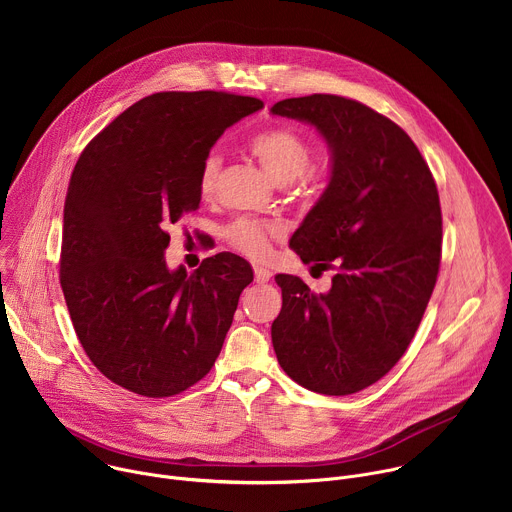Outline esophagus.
<instances>
[{"instance_id": "esophagus-1", "label": "esophagus", "mask_w": 512, "mask_h": 512, "mask_svg": "<svg viewBox=\"0 0 512 512\" xmlns=\"http://www.w3.org/2000/svg\"><path fill=\"white\" fill-rule=\"evenodd\" d=\"M255 281L257 283H267L269 279H271V271L267 269V267H259V265H255Z\"/></svg>"}]
</instances>
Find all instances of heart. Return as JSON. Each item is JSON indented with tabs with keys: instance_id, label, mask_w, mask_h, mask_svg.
<instances>
[{
	"instance_id": "1",
	"label": "heart",
	"mask_w": 512,
	"mask_h": 512,
	"mask_svg": "<svg viewBox=\"0 0 512 512\" xmlns=\"http://www.w3.org/2000/svg\"><path fill=\"white\" fill-rule=\"evenodd\" d=\"M249 152L263 166V170L277 182H294L308 170L314 148L306 135L291 127H271L259 131L249 139ZM221 158L210 154L200 168L198 188L204 198H212L216 194L218 176H221ZM281 237V227L275 223L257 221V218H237L227 229V241L231 247L241 251L251 259H263L271 241Z\"/></svg>"
}]
</instances>
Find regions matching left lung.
I'll return each instance as SVG.
<instances>
[{"label":"left lung","mask_w":512,"mask_h":512,"mask_svg":"<svg viewBox=\"0 0 512 512\" xmlns=\"http://www.w3.org/2000/svg\"><path fill=\"white\" fill-rule=\"evenodd\" d=\"M271 113L314 125L330 145L328 188L289 247L334 271L326 294L275 275L283 306L273 348L298 385L358 393L399 362L431 298L442 261L437 186L411 137L354 99L316 93L283 99Z\"/></svg>","instance_id":"left-lung-1"}]
</instances>
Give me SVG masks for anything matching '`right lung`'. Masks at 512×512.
<instances>
[{
	"mask_svg": "<svg viewBox=\"0 0 512 512\" xmlns=\"http://www.w3.org/2000/svg\"><path fill=\"white\" fill-rule=\"evenodd\" d=\"M263 101L221 91L156 93L115 117L72 170L60 285L75 332L115 385L172 397L208 375L251 265L233 253L170 271L168 229L200 206V168L227 127Z\"/></svg>",
	"mask_w": 512,
	"mask_h": 512,
	"instance_id": "right-lung-1",
	"label": "right lung"
}]
</instances>
